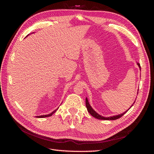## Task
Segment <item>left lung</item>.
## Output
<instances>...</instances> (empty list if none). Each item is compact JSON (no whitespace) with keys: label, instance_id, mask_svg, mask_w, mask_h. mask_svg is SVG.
Listing matches in <instances>:
<instances>
[{"label":"left lung","instance_id":"8db88e82","mask_svg":"<svg viewBox=\"0 0 154 154\" xmlns=\"http://www.w3.org/2000/svg\"><path fill=\"white\" fill-rule=\"evenodd\" d=\"M138 65L139 66V67L140 68H141V67H140V63H138ZM86 107H87V110H88V112H89V114H91V115H92L93 117H94V118H96V119H99V120H116V119H120V118L121 117V116H122L124 114H125L126 112H124V113H122V114H119V115H117V116H110V117H108V118H106V117H103V116H100V115H99V114H97L95 111H94L92 108H91V105L89 104V101H88V100H87V99L86 98ZM135 103V102H134ZM134 104V103H133ZM133 105V104H132Z\"/></svg>","mask_w":154,"mask_h":154}]
</instances>
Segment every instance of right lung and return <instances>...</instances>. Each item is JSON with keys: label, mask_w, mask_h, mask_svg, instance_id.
I'll list each match as a JSON object with an SVG mask.
<instances>
[{"label": "right lung", "mask_w": 154, "mask_h": 154, "mask_svg": "<svg viewBox=\"0 0 154 154\" xmlns=\"http://www.w3.org/2000/svg\"><path fill=\"white\" fill-rule=\"evenodd\" d=\"M56 110H57V109L56 110H55L54 111H53V112H52L51 113H50V114H48V115H42V116H37L38 118H45V117H48V116H51L52 114H53L54 113H55V112H56Z\"/></svg>", "instance_id": "obj_1"}]
</instances>
